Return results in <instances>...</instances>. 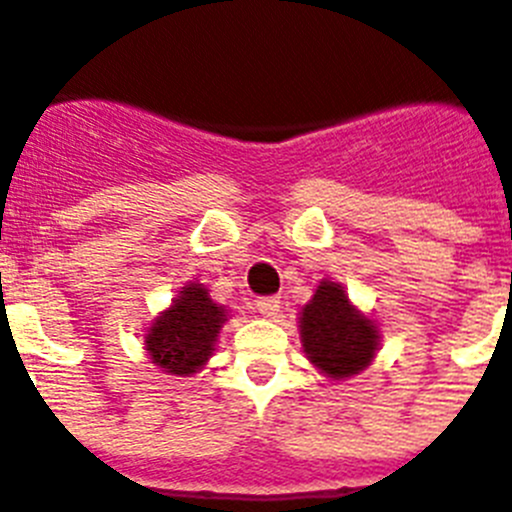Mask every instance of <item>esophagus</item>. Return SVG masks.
<instances>
[{"label":"esophagus","mask_w":512,"mask_h":512,"mask_svg":"<svg viewBox=\"0 0 512 512\" xmlns=\"http://www.w3.org/2000/svg\"><path fill=\"white\" fill-rule=\"evenodd\" d=\"M256 309H259L264 317H277V312H280V298H277V296H261L259 301H256Z\"/></svg>","instance_id":"1"}]
</instances>
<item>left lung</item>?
I'll list each match as a JSON object with an SVG mask.
<instances>
[{
    "label": "left lung",
    "instance_id": "1",
    "mask_svg": "<svg viewBox=\"0 0 512 512\" xmlns=\"http://www.w3.org/2000/svg\"><path fill=\"white\" fill-rule=\"evenodd\" d=\"M301 338L314 365L330 378L365 370L378 349V330L349 304L341 285L322 282L301 312Z\"/></svg>",
    "mask_w": 512,
    "mask_h": 512
}]
</instances>
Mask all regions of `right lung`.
<instances>
[{"instance_id":"obj_1","label":"right lung","mask_w":512,"mask_h":512,"mask_svg":"<svg viewBox=\"0 0 512 512\" xmlns=\"http://www.w3.org/2000/svg\"><path fill=\"white\" fill-rule=\"evenodd\" d=\"M222 322V306L208 298L203 285L190 282L185 290H179L169 312H163L150 327L147 354L171 375H190L211 357Z\"/></svg>"}]
</instances>
